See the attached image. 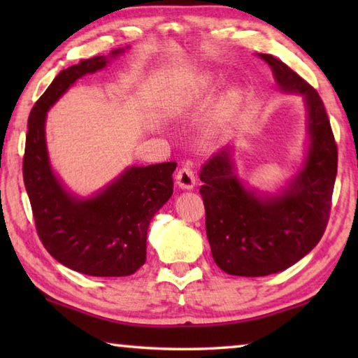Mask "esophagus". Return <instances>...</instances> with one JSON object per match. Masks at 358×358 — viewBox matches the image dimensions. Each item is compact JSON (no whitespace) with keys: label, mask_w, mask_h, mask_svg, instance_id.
I'll return each mask as SVG.
<instances>
[{"label":"esophagus","mask_w":358,"mask_h":358,"mask_svg":"<svg viewBox=\"0 0 358 358\" xmlns=\"http://www.w3.org/2000/svg\"><path fill=\"white\" fill-rule=\"evenodd\" d=\"M177 185L181 189H192L196 185V175L189 166H183L177 172Z\"/></svg>","instance_id":"esophagus-1"}]
</instances>
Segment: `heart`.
Returning <instances> with one entry per match:
<instances>
[{"instance_id": "1", "label": "heart", "mask_w": 358, "mask_h": 358, "mask_svg": "<svg viewBox=\"0 0 358 358\" xmlns=\"http://www.w3.org/2000/svg\"><path fill=\"white\" fill-rule=\"evenodd\" d=\"M210 90H211L210 78L207 76H201V77H197L196 82H194L191 90L186 94V98L191 99V101L202 99V98H205V96L210 93ZM234 99H235V94H230L229 96V102H234Z\"/></svg>"}]
</instances>
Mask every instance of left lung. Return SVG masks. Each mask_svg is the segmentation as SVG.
I'll list each match as a JSON object with an SVG mask.
<instances>
[{"mask_svg": "<svg viewBox=\"0 0 358 358\" xmlns=\"http://www.w3.org/2000/svg\"><path fill=\"white\" fill-rule=\"evenodd\" d=\"M278 85L305 96L311 145L305 167L276 197H257L241 185L229 151L208 159L199 177L205 227L216 265L235 276H266L289 268L319 243L330 217L338 148L329 115L310 83L268 53Z\"/></svg>", "mask_w": 358, "mask_h": 358, "instance_id": "1", "label": "left lung"}]
</instances>
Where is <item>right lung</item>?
Segmentation results:
<instances>
[{"label": "right lung", "instance_id": "obj_1", "mask_svg": "<svg viewBox=\"0 0 358 358\" xmlns=\"http://www.w3.org/2000/svg\"><path fill=\"white\" fill-rule=\"evenodd\" d=\"M106 64L107 57H94L63 69L36 101L28 118L23 181L36 232L59 264L90 276H129L147 260V230L172 196L177 162L131 167L96 197L78 201L53 175L45 148L48 108L77 78Z\"/></svg>", "mask_w": 358, "mask_h": 358}]
</instances>
